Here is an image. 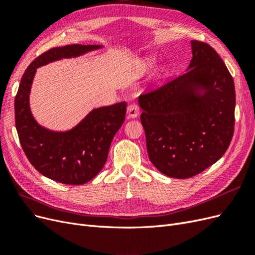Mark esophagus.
I'll return each mask as SVG.
<instances>
[{"mask_svg": "<svg viewBox=\"0 0 255 255\" xmlns=\"http://www.w3.org/2000/svg\"><path fill=\"white\" fill-rule=\"evenodd\" d=\"M128 118H136L138 115H139V106L136 103H130L128 106V111H127Z\"/></svg>", "mask_w": 255, "mask_h": 255, "instance_id": "34e87169", "label": "esophagus"}]
</instances>
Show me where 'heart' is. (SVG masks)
<instances>
[{
  "mask_svg": "<svg viewBox=\"0 0 255 255\" xmlns=\"http://www.w3.org/2000/svg\"><path fill=\"white\" fill-rule=\"evenodd\" d=\"M152 64V60L151 59H149V60H146L145 61V67H148V66H150Z\"/></svg>",
  "mask_w": 255,
  "mask_h": 255,
  "instance_id": "1",
  "label": "heart"
}]
</instances>
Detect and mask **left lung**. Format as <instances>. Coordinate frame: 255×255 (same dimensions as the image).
<instances>
[{
    "label": "left lung",
    "mask_w": 255,
    "mask_h": 255,
    "mask_svg": "<svg viewBox=\"0 0 255 255\" xmlns=\"http://www.w3.org/2000/svg\"><path fill=\"white\" fill-rule=\"evenodd\" d=\"M191 49L188 71L138 99L151 163L175 179L215 164L234 134L232 75L210 44L191 40Z\"/></svg>",
    "instance_id": "left-lung-1"
}]
</instances>
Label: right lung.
Wrapping results in <instances>:
<instances>
[{"instance_id": "1", "label": "right lung", "mask_w": 255, "mask_h": 255, "mask_svg": "<svg viewBox=\"0 0 255 255\" xmlns=\"http://www.w3.org/2000/svg\"><path fill=\"white\" fill-rule=\"evenodd\" d=\"M101 45L69 44L53 48L35 58L23 74L14 98V119L19 140L29 163L49 179L82 185L101 171L115 134L125 122L127 102L92 110L67 132L40 127L29 110L28 97L36 69L51 61L82 55Z\"/></svg>"}]
</instances>
